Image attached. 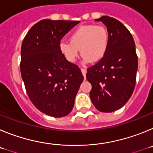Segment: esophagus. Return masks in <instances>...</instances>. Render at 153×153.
Returning <instances> with one entry per match:
<instances>
[{
	"label": "esophagus",
	"mask_w": 153,
	"mask_h": 153,
	"mask_svg": "<svg viewBox=\"0 0 153 153\" xmlns=\"http://www.w3.org/2000/svg\"><path fill=\"white\" fill-rule=\"evenodd\" d=\"M81 69V72H82V74H83V76H84V78L86 77V70L84 68H80Z\"/></svg>",
	"instance_id": "esophagus-1"
}]
</instances>
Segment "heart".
<instances>
[{"mask_svg":"<svg viewBox=\"0 0 153 153\" xmlns=\"http://www.w3.org/2000/svg\"><path fill=\"white\" fill-rule=\"evenodd\" d=\"M70 42L60 43V52L69 62L76 60L79 50L86 62L100 61L107 52L109 31L102 25H83L73 32Z\"/></svg>","mask_w":153,"mask_h":153,"instance_id":"heart-1","label":"heart"}]
</instances>
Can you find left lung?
Here are the masks:
<instances>
[{
    "instance_id": "1",
    "label": "left lung",
    "mask_w": 153,
    "mask_h": 153,
    "mask_svg": "<svg viewBox=\"0 0 153 153\" xmlns=\"http://www.w3.org/2000/svg\"><path fill=\"white\" fill-rule=\"evenodd\" d=\"M96 21L107 27L109 47L103 58L87 69L86 79L92 85L90 96L94 106L111 113L123 107L133 93L138 57L133 37L122 23L108 16Z\"/></svg>"
}]
</instances>
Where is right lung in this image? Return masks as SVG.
<instances>
[{"instance_id": "1", "label": "right lung", "mask_w": 153, "mask_h": 153, "mask_svg": "<svg viewBox=\"0 0 153 153\" xmlns=\"http://www.w3.org/2000/svg\"><path fill=\"white\" fill-rule=\"evenodd\" d=\"M79 23L44 19L30 28L22 43L20 67L26 91L36 109L51 117L71 112L83 80L79 67L60 51L61 39Z\"/></svg>"}]
</instances>
